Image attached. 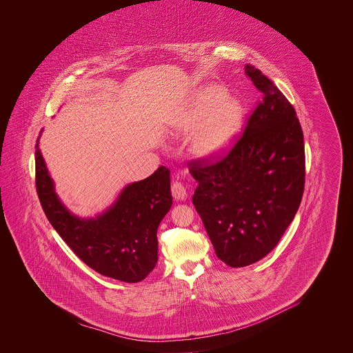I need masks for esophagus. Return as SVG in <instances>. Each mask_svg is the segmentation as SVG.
I'll return each mask as SVG.
<instances>
[{
    "label": "esophagus",
    "instance_id": "esophagus-1",
    "mask_svg": "<svg viewBox=\"0 0 353 353\" xmlns=\"http://www.w3.org/2000/svg\"><path fill=\"white\" fill-rule=\"evenodd\" d=\"M171 193H172V197L178 201H183L188 196L186 193V188L183 186V183L181 182H174L172 186H171Z\"/></svg>",
    "mask_w": 353,
    "mask_h": 353
}]
</instances>
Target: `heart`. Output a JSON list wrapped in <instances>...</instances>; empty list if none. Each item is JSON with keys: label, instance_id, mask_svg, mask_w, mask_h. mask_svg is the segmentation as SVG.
Wrapping results in <instances>:
<instances>
[{"label": "heart", "instance_id": "obj_1", "mask_svg": "<svg viewBox=\"0 0 353 353\" xmlns=\"http://www.w3.org/2000/svg\"><path fill=\"white\" fill-rule=\"evenodd\" d=\"M188 130L199 128L193 137V152L202 159H214L228 151L243 125V107L225 98L220 87L201 90L183 118Z\"/></svg>", "mask_w": 353, "mask_h": 353}]
</instances>
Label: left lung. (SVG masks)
<instances>
[{
  "label": "left lung",
  "mask_w": 353,
  "mask_h": 353,
  "mask_svg": "<svg viewBox=\"0 0 353 353\" xmlns=\"http://www.w3.org/2000/svg\"><path fill=\"white\" fill-rule=\"evenodd\" d=\"M245 72L262 92L245 132L219 160L189 163L199 183L196 210L216 255L232 268L252 265L276 248L299 209L305 178L294 105L259 69L248 63Z\"/></svg>",
  "instance_id": "left-lung-1"
}]
</instances>
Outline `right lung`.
<instances>
[{"instance_id":"obj_1","label":"right lung","mask_w":353,"mask_h":353,"mask_svg":"<svg viewBox=\"0 0 353 353\" xmlns=\"http://www.w3.org/2000/svg\"><path fill=\"white\" fill-rule=\"evenodd\" d=\"M35 183L48 220L85 265L125 283H139L151 273L157 262V227L172 205L168 168L161 165L147 179L128 185L101 214L81 219L59 201L38 137Z\"/></svg>"}]
</instances>
